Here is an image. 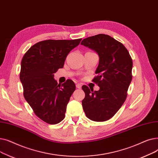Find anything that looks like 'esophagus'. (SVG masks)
<instances>
[{"instance_id": "34e87169", "label": "esophagus", "mask_w": 158, "mask_h": 158, "mask_svg": "<svg viewBox=\"0 0 158 158\" xmlns=\"http://www.w3.org/2000/svg\"><path fill=\"white\" fill-rule=\"evenodd\" d=\"M76 87L78 88V89H81L82 88V85L81 84H77L76 85Z\"/></svg>"}]
</instances>
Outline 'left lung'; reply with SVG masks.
Wrapping results in <instances>:
<instances>
[{
    "label": "left lung",
    "instance_id": "left-lung-1",
    "mask_svg": "<svg viewBox=\"0 0 158 158\" xmlns=\"http://www.w3.org/2000/svg\"><path fill=\"white\" fill-rule=\"evenodd\" d=\"M83 45L95 51L99 63L94 77L98 91L82 86L85 97L82 101L86 117L93 121L108 120L125 102L132 80V58L122 43L109 35L99 34L84 39ZM91 89V88H90Z\"/></svg>",
    "mask_w": 158,
    "mask_h": 158
}]
</instances>
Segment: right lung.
I'll return each mask as SVG.
<instances>
[{
  "mask_svg": "<svg viewBox=\"0 0 158 158\" xmlns=\"http://www.w3.org/2000/svg\"><path fill=\"white\" fill-rule=\"evenodd\" d=\"M81 40L41 41L23 56L20 79L24 98L37 117L46 123L56 124L64 118L76 85L70 79L57 85L54 73L63 67L66 56Z\"/></svg>",
  "mask_w": 158,
  "mask_h": 158,
  "instance_id": "obj_1",
  "label": "right lung"
}]
</instances>
